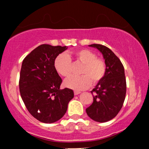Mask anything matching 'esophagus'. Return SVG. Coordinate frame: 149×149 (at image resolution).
I'll list each match as a JSON object with an SVG mask.
<instances>
[{"label": "esophagus", "mask_w": 149, "mask_h": 149, "mask_svg": "<svg viewBox=\"0 0 149 149\" xmlns=\"http://www.w3.org/2000/svg\"><path fill=\"white\" fill-rule=\"evenodd\" d=\"M80 93V91H74V95H79V94Z\"/></svg>", "instance_id": "esophagus-1"}]
</instances>
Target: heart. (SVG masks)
Returning a JSON list of instances; mask_svg holds the SVG:
<instances>
[{
  "instance_id": "b5f03b06",
  "label": "heart",
  "mask_w": 149,
  "mask_h": 149,
  "mask_svg": "<svg viewBox=\"0 0 149 149\" xmlns=\"http://www.w3.org/2000/svg\"><path fill=\"white\" fill-rule=\"evenodd\" d=\"M83 64L80 70L81 76H71L66 78L64 85L75 90H82L90 86L92 83L97 84L104 78L107 72V65L104 60L97 57V54L88 49H81L69 55L62 53L54 60V67L61 76L67 77L71 73L72 63L69 57Z\"/></svg>"
}]
</instances>
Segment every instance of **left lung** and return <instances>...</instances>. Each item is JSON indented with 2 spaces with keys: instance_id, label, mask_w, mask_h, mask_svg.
<instances>
[{
  "instance_id": "8db88e82",
  "label": "left lung",
  "mask_w": 149,
  "mask_h": 149,
  "mask_svg": "<svg viewBox=\"0 0 149 149\" xmlns=\"http://www.w3.org/2000/svg\"><path fill=\"white\" fill-rule=\"evenodd\" d=\"M90 47L100 51L107 65L104 78L91 91L93 102L86 109L88 116L93 120L105 123L115 118L123 105L126 95V79L123 65L109 47L100 44Z\"/></svg>"
}]
</instances>
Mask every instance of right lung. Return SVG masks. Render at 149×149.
<instances>
[{"mask_svg": "<svg viewBox=\"0 0 149 149\" xmlns=\"http://www.w3.org/2000/svg\"><path fill=\"white\" fill-rule=\"evenodd\" d=\"M66 46L42 44L22 61L19 85L22 99L29 112L45 123L61 119L74 97L72 90H60L62 80L54 67V60Z\"/></svg>", "mask_w": 149, "mask_h": 149, "instance_id": "obj_1", "label": "right lung"}]
</instances>
